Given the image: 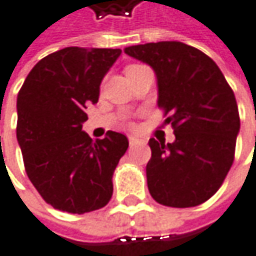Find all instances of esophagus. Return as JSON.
I'll use <instances>...</instances> for the list:
<instances>
[{"label":"esophagus","instance_id":"esophagus-1","mask_svg":"<svg viewBox=\"0 0 256 256\" xmlns=\"http://www.w3.org/2000/svg\"><path fill=\"white\" fill-rule=\"evenodd\" d=\"M142 140H139L138 138H134V136H128V143H130V146H133V144H138L140 143Z\"/></svg>","mask_w":256,"mask_h":256}]
</instances>
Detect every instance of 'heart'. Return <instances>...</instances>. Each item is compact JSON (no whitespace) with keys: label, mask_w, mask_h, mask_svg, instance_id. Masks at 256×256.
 <instances>
[{"label":"heart","mask_w":256,"mask_h":256,"mask_svg":"<svg viewBox=\"0 0 256 256\" xmlns=\"http://www.w3.org/2000/svg\"><path fill=\"white\" fill-rule=\"evenodd\" d=\"M134 67H139V66H130L128 70H132V68H134ZM128 70H126V72H128Z\"/></svg>","instance_id":"heart-1"}]
</instances>
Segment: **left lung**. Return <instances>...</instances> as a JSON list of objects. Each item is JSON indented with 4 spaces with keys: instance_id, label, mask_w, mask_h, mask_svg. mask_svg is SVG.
Instances as JSON below:
<instances>
[{
    "instance_id": "obj_1",
    "label": "left lung",
    "mask_w": 256,
    "mask_h": 256,
    "mask_svg": "<svg viewBox=\"0 0 256 256\" xmlns=\"http://www.w3.org/2000/svg\"><path fill=\"white\" fill-rule=\"evenodd\" d=\"M124 52L153 68L158 106L174 133L173 143L149 140L146 176L152 198L172 208L204 204L234 163L240 122L232 88L216 62L180 41L132 46Z\"/></svg>"
}]
</instances>
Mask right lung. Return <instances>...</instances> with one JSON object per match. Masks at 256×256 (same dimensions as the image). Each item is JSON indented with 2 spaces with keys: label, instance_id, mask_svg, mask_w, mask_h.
<instances>
[{
  "label": "right lung",
  "instance_id": "add662e5",
  "mask_svg": "<svg viewBox=\"0 0 256 256\" xmlns=\"http://www.w3.org/2000/svg\"><path fill=\"white\" fill-rule=\"evenodd\" d=\"M120 48L66 47L40 60L17 97V140L28 179L54 209L82 215L108 204L113 173L126 153L124 134L83 132L86 108Z\"/></svg>",
  "mask_w": 256,
  "mask_h": 256
}]
</instances>
